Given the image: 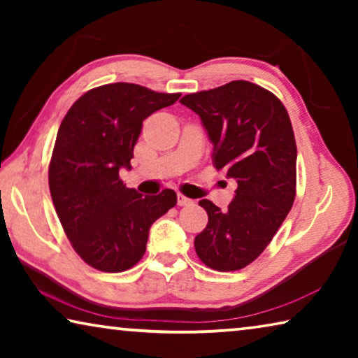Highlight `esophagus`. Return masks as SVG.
<instances>
[{"label": "esophagus", "mask_w": 358, "mask_h": 358, "mask_svg": "<svg viewBox=\"0 0 358 358\" xmlns=\"http://www.w3.org/2000/svg\"><path fill=\"white\" fill-rule=\"evenodd\" d=\"M177 203L180 205V207H186V205H191L192 201L191 199H187L186 196H183V194H177Z\"/></svg>", "instance_id": "esophagus-1"}]
</instances>
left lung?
Returning a JSON list of instances; mask_svg holds the SVG:
<instances>
[{"label": "left lung", "mask_w": 358, "mask_h": 358, "mask_svg": "<svg viewBox=\"0 0 358 358\" xmlns=\"http://www.w3.org/2000/svg\"><path fill=\"white\" fill-rule=\"evenodd\" d=\"M180 102L201 117L215 167L237 181L227 210L199 202L208 224L194 240L196 252L217 271L245 268L268 246L295 201L296 145L287 110L273 93L246 80Z\"/></svg>", "instance_id": "obj_1"}]
</instances>
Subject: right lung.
<instances>
[{"mask_svg": "<svg viewBox=\"0 0 358 358\" xmlns=\"http://www.w3.org/2000/svg\"><path fill=\"white\" fill-rule=\"evenodd\" d=\"M136 83H108L80 96L59 124L48 186L72 248L93 268L120 273L147 250L157 217L177 203L173 189L142 196L120 180L131 169L142 123L178 101Z\"/></svg>", "mask_w": 358, "mask_h": 358, "instance_id": "obj_1", "label": "right lung"}]
</instances>
